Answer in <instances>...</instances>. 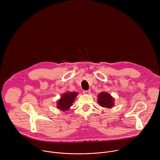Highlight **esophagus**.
<instances>
[{
    "mask_svg": "<svg viewBox=\"0 0 160 160\" xmlns=\"http://www.w3.org/2000/svg\"><path fill=\"white\" fill-rule=\"evenodd\" d=\"M83 94H85V95H88V94H90V90H84Z\"/></svg>",
    "mask_w": 160,
    "mask_h": 160,
    "instance_id": "obj_1",
    "label": "esophagus"
}]
</instances>
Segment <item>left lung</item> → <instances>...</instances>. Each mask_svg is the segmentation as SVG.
I'll use <instances>...</instances> for the list:
<instances>
[{"mask_svg":"<svg viewBox=\"0 0 160 160\" xmlns=\"http://www.w3.org/2000/svg\"><path fill=\"white\" fill-rule=\"evenodd\" d=\"M98 102L101 107L112 108L115 105V99L109 93L102 92L98 95Z\"/></svg>","mask_w":160,"mask_h":160,"instance_id":"obj_1","label":"left lung"}]
</instances>
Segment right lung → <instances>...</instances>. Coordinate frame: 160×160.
I'll return each instance as SVG.
<instances>
[{"label":"right lung","instance_id":"obj_1","mask_svg":"<svg viewBox=\"0 0 160 160\" xmlns=\"http://www.w3.org/2000/svg\"><path fill=\"white\" fill-rule=\"evenodd\" d=\"M78 95L77 92H66L61 96V98L57 101V108L62 111L69 110L73 105L75 98Z\"/></svg>","mask_w":160,"mask_h":160}]
</instances>
